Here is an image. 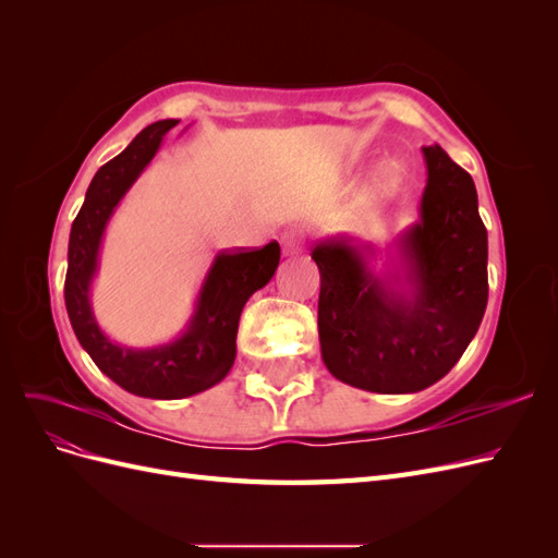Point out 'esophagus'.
I'll return each instance as SVG.
<instances>
[{
  "instance_id": "obj_1",
  "label": "esophagus",
  "mask_w": 558,
  "mask_h": 558,
  "mask_svg": "<svg viewBox=\"0 0 558 558\" xmlns=\"http://www.w3.org/2000/svg\"><path fill=\"white\" fill-rule=\"evenodd\" d=\"M281 246H283L286 256H298V253L305 251V232H302V230H289V232H283Z\"/></svg>"
}]
</instances>
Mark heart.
<instances>
[{
  "mask_svg": "<svg viewBox=\"0 0 558 558\" xmlns=\"http://www.w3.org/2000/svg\"><path fill=\"white\" fill-rule=\"evenodd\" d=\"M402 177H404V172H402L400 162H386V165L379 167L375 183H377V189L381 193H393L398 185L402 183Z\"/></svg>",
  "mask_w": 558,
  "mask_h": 558,
  "instance_id": "b5f03b06",
  "label": "heart"
}]
</instances>
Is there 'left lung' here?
<instances>
[{
  "label": "left lung",
  "mask_w": 558,
  "mask_h": 558,
  "mask_svg": "<svg viewBox=\"0 0 558 558\" xmlns=\"http://www.w3.org/2000/svg\"><path fill=\"white\" fill-rule=\"evenodd\" d=\"M421 218L400 238L408 291L386 286L349 240L312 248L320 272L318 340L330 375L373 393L440 381L475 337L488 300L486 228L472 177L424 146Z\"/></svg>",
  "instance_id": "left-lung-1"
}]
</instances>
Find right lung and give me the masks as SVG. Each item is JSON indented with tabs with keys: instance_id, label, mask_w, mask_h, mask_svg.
<instances>
[{
	"instance_id": "1",
	"label": "right lung",
	"mask_w": 558,
	"mask_h": 558,
	"mask_svg": "<svg viewBox=\"0 0 558 558\" xmlns=\"http://www.w3.org/2000/svg\"><path fill=\"white\" fill-rule=\"evenodd\" d=\"M179 121L144 128L130 146L93 177L86 202L74 218L66 251L64 305L76 340L102 373L142 398L174 400L207 391L221 381L238 353V328L246 300L275 277L281 248L269 242L253 251H221L202 283L189 326L174 342L130 349L99 330L90 307V283L97 272L102 234L118 202L154 160L162 137Z\"/></svg>"
}]
</instances>
